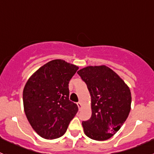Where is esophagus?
<instances>
[{
	"label": "esophagus",
	"mask_w": 154,
	"mask_h": 154,
	"mask_svg": "<svg viewBox=\"0 0 154 154\" xmlns=\"http://www.w3.org/2000/svg\"><path fill=\"white\" fill-rule=\"evenodd\" d=\"M77 106H78L79 110L81 109V108H82V103H80V102H78V103H77Z\"/></svg>",
	"instance_id": "esophagus-1"
}]
</instances>
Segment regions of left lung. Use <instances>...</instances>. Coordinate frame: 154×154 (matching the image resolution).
<instances>
[{
	"mask_svg": "<svg viewBox=\"0 0 154 154\" xmlns=\"http://www.w3.org/2000/svg\"><path fill=\"white\" fill-rule=\"evenodd\" d=\"M91 95V117L82 122L85 134L96 141H105L116 134L131 109L130 88L106 66H87L77 71Z\"/></svg>",
	"mask_w": 154,
	"mask_h": 154,
	"instance_id": "8db88e82",
	"label": "left lung"
}]
</instances>
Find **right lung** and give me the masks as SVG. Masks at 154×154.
Instances as JSON below:
<instances>
[{
    "mask_svg": "<svg viewBox=\"0 0 154 154\" xmlns=\"http://www.w3.org/2000/svg\"><path fill=\"white\" fill-rule=\"evenodd\" d=\"M78 68L65 60H51L35 71L26 83L23 91L24 112L41 137H61L77 114V105L69 100L68 83Z\"/></svg>",
    "mask_w": 154,
    "mask_h": 154,
    "instance_id": "1",
    "label": "right lung"
}]
</instances>
